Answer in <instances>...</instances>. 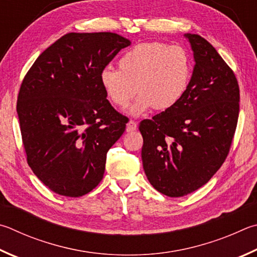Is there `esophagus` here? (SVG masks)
<instances>
[{
    "instance_id": "1",
    "label": "esophagus",
    "mask_w": 257,
    "mask_h": 257,
    "mask_svg": "<svg viewBox=\"0 0 257 257\" xmlns=\"http://www.w3.org/2000/svg\"><path fill=\"white\" fill-rule=\"evenodd\" d=\"M137 129V123L135 122V121H133V120H130L129 122L127 123V128H125V130H127L128 133H133V132H135V130Z\"/></svg>"
}]
</instances>
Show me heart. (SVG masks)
<instances>
[{"label":"heart","instance_id":"1","mask_svg":"<svg viewBox=\"0 0 257 257\" xmlns=\"http://www.w3.org/2000/svg\"><path fill=\"white\" fill-rule=\"evenodd\" d=\"M191 77L192 60L188 51L181 46L151 41L125 50L119 59V69H102L100 84L118 108H125L138 92L129 113L139 115L151 108H173L188 91Z\"/></svg>","mask_w":257,"mask_h":257}]
</instances>
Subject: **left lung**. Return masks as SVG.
Here are the masks:
<instances>
[{"label":"left lung","instance_id":"obj_1","mask_svg":"<svg viewBox=\"0 0 257 257\" xmlns=\"http://www.w3.org/2000/svg\"><path fill=\"white\" fill-rule=\"evenodd\" d=\"M184 37L195 62L188 91L173 108L139 124L145 174L171 198L194 192L220 169L239 113V86L231 68L201 36Z\"/></svg>","mask_w":257,"mask_h":257}]
</instances>
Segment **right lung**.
<instances>
[{
	"instance_id": "add662e5",
	"label": "right lung",
	"mask_w": 257,
	"mask_h": 257,
	"mask_svg": "<svg viewBox=\"0 0 257 257\" xmlns=\"http://www.w3.org/2000/svg\"><path fill=\"white\" fill-rule=\"evenodd\" d=\"M129 45L113 32H71L23 78L17 112L27 161L55 193L82 197L103 179L106 153L128 118L106 100L100 72Z\"/></svg>"
}]
</instances>
